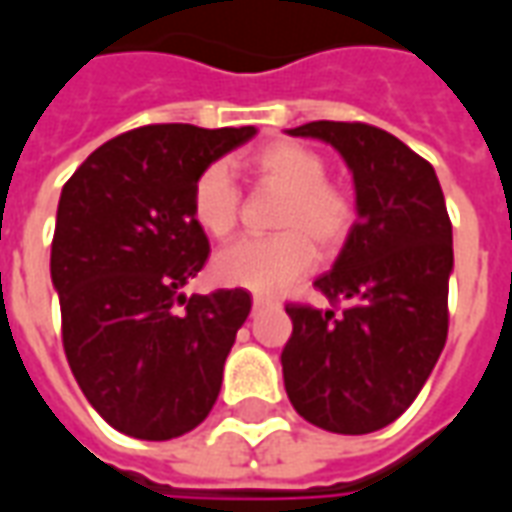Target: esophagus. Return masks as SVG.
Wrapping results in <instances>:
<instances>
[{
    "label": "esophagus",
    "instance_id": "34e87169",
    "mask_svg": "<svg viewBox=\"0 0 512 512\" xmlns=\"http://www.w3.org/2000/svg\"><path fill=\"white\" fill-rule=\"evenodd\" d=\"M267 306H275L273 297H264V295L253 297V308H256V311H259V308H267Z\"/></svg>",
    "mask_w": 512,
    "mask_h": 512
}]
</instances>
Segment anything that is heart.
Wrapping results in <instances>:
<instances>
[{
  "label": "heart",
  "mask_w": 512,
  "mask_h": 512,
  "mask_svg": "<svg viewBox=\"0 0 512 512\" xmlns=\"http://www.w3.org/2000/svg\"><path fill=\"white\" fill-rule=\"evenodd\" d=\"M250 176L284 190L275 215V237H248L215 256V275L228 286L275 295L317 264L336 256L353 237L358 206L353 192L328 181V162L295 140H273L248 157ZM239 187L226 165H209L192 184V220L209 237L226 239L239 220Z\"/></svg>",
  "instance_id": "1"
}]
</instances>
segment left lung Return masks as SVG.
I'll use <instances>...</instances> for the list:
<instances>
[{
    "label": "left lung",
    "instance_id": "1",
    "mask_svg": "<svg viewBox=\"0 0 512 512\" xmlns=\"http://www.w3.org/2000/svg\"><path fill=\"white\" fill-rule=\"evenodd\" d=\"M342 154L358 223L314 286L344 308L286 306L281 353L289 402L342 436L391 424L416 400L447 342L452 223L436 170L369 123L311 121L289 129Z\"/></svg>",
    "mask_w": 512,
    "mask_h": 512
}]
</instances>
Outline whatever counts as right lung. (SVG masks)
I'll list each match as a JSON object with an SVG mask.
<instances>
[{
    "label": "right lung",
    "instance_id": "obj_1",
    "mask_svg": "<svg viewBox=\"0 0 512 512\" xmlns=\"http://www.w3.org/2000/svg\"><path fill=\"white\" fill-rule=\"evenodd\" d=\"M253 134L140 126L96 148L60 192L52 286L65 358L90 405L126 436H184L220 394L250 295L181 292L209 259L190 195L201 170Z\"/></svg>",
    "mask_w": 512,
    "mask_h": 512
}]
</instances>
